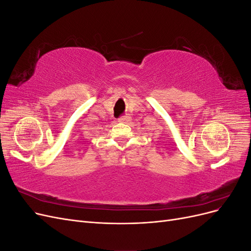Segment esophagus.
<instances>
[{"instance_id": "esophagus-1", "label": "esophagus", "mask_w": 251, "mask_h": 251, "mask_svg": "<svg viewBox=\"0 0 251 251\" xmlns=\"http://www.w3.org/2000/svg\"><path fill=\"white\" fill-rule=\"evenodd\" d=\"M118 121L121 124H127V123H130V121H131V117L130 116H121L118 119Z\"/></svg>"}]
</instances>
